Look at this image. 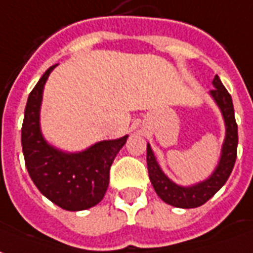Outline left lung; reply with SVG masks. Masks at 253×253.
I'll use <instances>...</instances> for the list:
<instances>
[{
	"label": "left lung",
	"instance_id": "1",
	"mask_svg": "<svg viewBox=\"0 0 253 253\" xmlns=\"http://www.w3.org/2000/svg\"><path fill=\"white\" fill-rule=\"evenodd\" d=\"M214 87L210 94L213 95L215 102L220 106L222 116H224L225 125H226V137H225L224 147H222V156H221L218 167L214 174L209 179L193 187H180L172 183L166 176L162 169L156 163L152 149L147 145V166H148V174L151 183L154 186L156 194L159 195L166 204L172 205L175 208H198L201 205L213 197L218 190L225 185V182L229 178L232 169L235 167L236 158H237V143H239V134H237V124L235 119V109L232 97L225 88L222 82L215 75L213 79Z\"/></svg>",
	"mask_w": 253,
	"mask_h": 253
}]
</instances>
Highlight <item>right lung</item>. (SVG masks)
<instances>
[{"label": "right lung", "instance_id": "right-lung-1", "mask_svg": "<svg viewBox=\"0 0 253 253\" xmlns=\"http://www.w3.org/2000/svg\"><path fill=\"white\" fill-rule=\"evenodd\" d=\"M55 67H49L29 93L21 145L28 174L40 193L59 208L77 211L93 208L104 198L110 166L128 136L101 141L79 154H63L49 147L40 133L39 109L44 84Z\"/></svg>", "mask_w": 253, "mask_h": 253}]
</instances>
